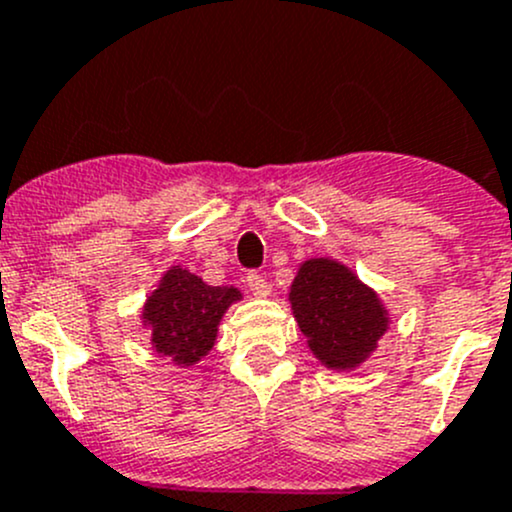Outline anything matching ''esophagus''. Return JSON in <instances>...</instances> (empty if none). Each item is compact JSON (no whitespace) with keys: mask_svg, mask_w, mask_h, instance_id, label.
I'll list each match as a JSON object with an SVG mask.
<instances>
[{"mask_svg":"<svg viewBox=\"0 0 512 512\" xmlns=\"http://www.w3.org/2000/svg\"><path fill=\"white\" fill-rule=\"evenodd\" d=\"M247 287H250V292L255 294V297H267V294L272 292V284L267 282L265 277H262L260 272H247Z\"/></svg>","mask_w":512,"mask_h":512,"instance_id":"obj_1","label":"esophagus"}]
</instances>
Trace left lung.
Masks as SVG:
<instances>
[{"label": "left lung", "instance_id": "8db88e82", "mask_svg": "<svg viewBox=\"0 0 512 512\" xmlns=\"http://www.w3.org/2000/svg\"><path fill=\"white\" fill-rule=\"evenodd\" d=\"M289 299L309 348L328 368L358 365L385 333L378 297L338 262H304Z\"/></svg>", "mask_w": 512, "mask_h": 512}]
</instances>
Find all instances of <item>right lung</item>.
Returning a JSON list of instances; mask_svg holds the SVG:
<instances>
[{
    "mask_svg": "<svg viewBox=\"0 0 512 512\" xmlns=\"http://www.w3.org/2000/svg\"><path fill=\"white\" fill-rule=\"evenodd\" d=\"M235 299H240L238 289L211 287L196 274L171 270L144 306L157 351L176 363H196L213 348L220 316Z\"/></svg>",
    "mask_w": 512,
    "mask_h": 512,
    "instance_id": "1",
    "label": "right lung"
}]
</instances>
